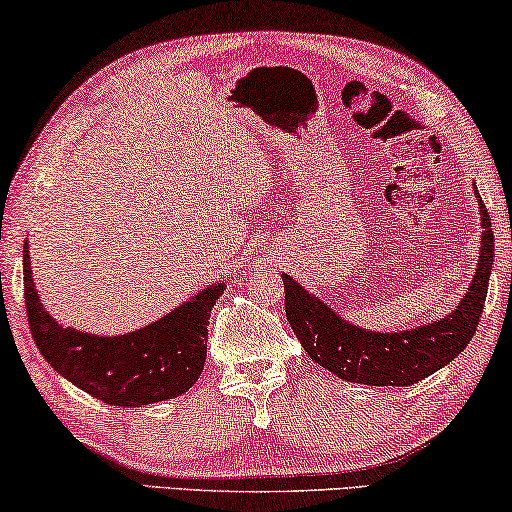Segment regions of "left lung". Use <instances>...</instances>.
<instances>
[{"instance_id":"8db88e82","label":"left lung","mask_w":512,"mask_h":512,"mask_svg":"<svg viewBox=\"0 0 512 512\" xmlns=\"http://www.w3.org/2000/svg\"><path fill=\"white\" fill-rule=\"evenodd\" d=\"M475 198L482 226L478 265L464 298L443 319L396 333L370 331L340 317L324 300L284 272L286 319L307 356L340 380L370 387H408L457 359L471 342L485 310L494 265L492 219L478 191Z\"/></svg>"}]
</instances>
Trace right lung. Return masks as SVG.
I'll use <instances>...</instances> for the list:
<instances>
[{
  "mask_svg": "<svg viewBox=\"0 0 512 512\" xmlns=\"http://www.w3.org/2000/svg\"><path fill=\"white\" fill-rule=\"evenodd\" d=\"M25 305L32 338L53 370L86 394L118 408L177 398L198 382L207 359L209 312L226 289L216 282L137 331L95 335L62 326L41 303L23 247Z\"/></svg>",
  "mask_w": 512,
  "mask_h": 512,
  "instance_id": "right-lung-1",
  "label": "right lung"
}]
</instances>
